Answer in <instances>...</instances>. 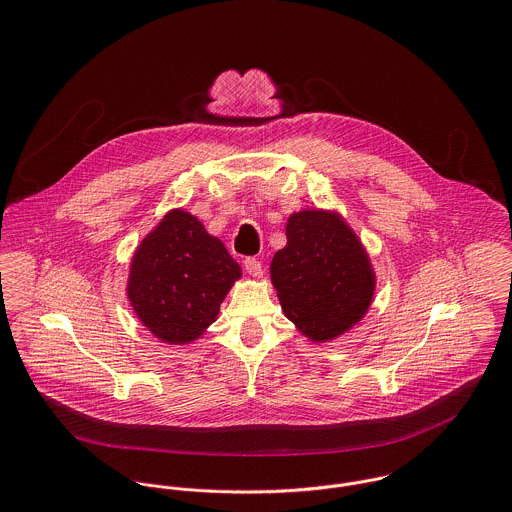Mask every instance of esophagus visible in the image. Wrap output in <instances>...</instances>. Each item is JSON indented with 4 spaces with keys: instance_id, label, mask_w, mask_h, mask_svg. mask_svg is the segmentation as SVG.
<instances>
[{
    "instance_id": "esophagus-1",
    "label": "esophagus",
    "mask_w": 512,
    "mask_h": 512,
    "mask_svg": "<svg viewBox=\"0 0 512 512\" xmlns=\"http://www.w3.org/2000/svg\"><path fill=\"white\" fill-rule=\"evenodd\" d=\"M244 270H246L250 276L260 278V276H262V262H260L258 258L250 256V258H246V260H244Z\"/></svg>"
}]
</instances>
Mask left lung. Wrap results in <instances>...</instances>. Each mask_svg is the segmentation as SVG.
<instances>
[{
  "mask_svg": "<svg viewBox=\"0 0 512 512\" xmlns=\"http://www.w3.org/2000/svg\"><path fill=\"white\" fill-rule=\"evenodd\" d=\"M288 244L272 260V284L284 313L313 341L355 325L374 293L370 260L337 215L301 211L288 220Z\"/></svg>",
  "mask_w": 512,
  "mask_h": 512,
  "instance_id": "obj_1",
  "label": "left lung"
}]
</instances>
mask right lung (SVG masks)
Returning <instances> with one entry per match:
<instances>
[{"label":"right lung","mask_w":512,"mask_h":512,"mask_svg":"<svg viewBox=\"0 0 512 512\" xmlns=\"http://www.w3.org/2000/svg\"><path fill=\"white\" fill-rule=\"evenodd\" d=\"M240 266L219 238L185 211H171L138 246L128 297L140 321L161 341L183 345L217 321Z\"/></svg>","instance_id":"right-lung-1"}]
</instances>
